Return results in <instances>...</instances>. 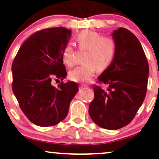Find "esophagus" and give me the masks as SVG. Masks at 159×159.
<instances>
[{
	"label": "esophagus",
	"instance_id": "esophagus-1",
	"mask_svg": "<svg viewBox=\"0 0 159 159\" xmlns=\"http://www.w3.org/2000/svg\"><path fill=\"white\" fill-rule=\"evenodd\" d=\"M84 87H89V86L88 85H85V84L80 85V88H84Z\"/></svg>",
	"mask_w": 159,
	"mask_h": 159
}]
</instances>
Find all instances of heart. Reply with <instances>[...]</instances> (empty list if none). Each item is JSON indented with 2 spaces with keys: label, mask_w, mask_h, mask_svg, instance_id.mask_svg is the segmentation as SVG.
Returning a JSON list of instances; mask_svg holds the SVG:
<instances>
[{
  "label": "heart",
  "mask_w": 159,
  "mask_h": 159,
  "mask_svg": "<svg viewBox=\"0 0 159 159\" xmlns=\"http://www.w3.org/2000/svg\"><path fill=\"white\" fill-rule=\"evenodd\" d=\"M79 50L85 51L84 64L69 73V78L75 82L89 81L96 70L106 69L112 62L116 52V43L112 38L102 36L94 31L84 30L75 37ZM75 49L71 44H66L62 51V58L68 66H73Z\"/></svg>",
  "instance_id": "heart-1"
}]
</instances>
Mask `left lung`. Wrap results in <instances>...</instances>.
I'll return each mask as SVG.
<instances>
[{
	"label": "left lung",
	"instance_id": "8db88e82",
	"mask_svg": "<svg viewBox=\"0 0 159 159\" xmlns=\"http://www.w3.org/2000/svg\"><path fill=\"white\" fill-rule=\"evenodd\" d=\"M116 52L98 82L108 85L107 91L93 86L94 98L89 113L99 127L117 129L128 125L146 97L149 66L139 40L130 31L120 27L112 33Z\"/></svg>",
	"mask_w": 159,
	"mask_h": 159
}]
</instances>
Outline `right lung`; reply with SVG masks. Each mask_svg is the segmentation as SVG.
<instances>
[{"mask_svg":"<svg viewBox=\"0 0 159 159\" xmlns=\"http://www.w3.org/2000/svg\"><path fill=\"white\" fill-rule=\"evenodd\" d=\"M71 31L48 28L30 36L20 47L12 63V89L19 107L32 123L41 127L57 125L66 117L71 100L79 91L76 83L53 80L67 75L62 51Z\"/></svg>","mask_w":159,"mask_h":159,"instance_id":"right-lung-1","label":"right lung"}]
</instances>
